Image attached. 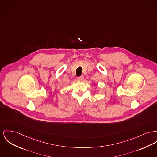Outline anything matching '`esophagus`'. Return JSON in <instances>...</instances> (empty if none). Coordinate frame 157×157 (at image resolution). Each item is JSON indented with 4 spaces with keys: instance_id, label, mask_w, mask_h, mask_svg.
Listing matches in <instances>:
<instances>
[{
    "instance_id": "obj_1",
    "label": "esophagus",
    "mask_w": 157,
    "mask_h": 157,
    "mask_svg": "<svg viewBox=\"0 0 157 157\" xmlns=\"http://www.w3.org/2000/svg\"><path fill=\"white\" fill-rule=\"evenodd\" d=\"M78 79L79 80V81H82L83 79V75H81V76H79V77H78Z\"/></svg>"
}]
</instances>
